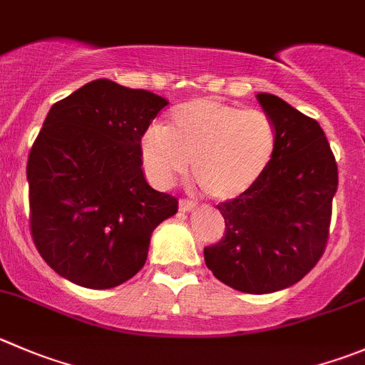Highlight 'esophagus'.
<instances>
[{"label": "esophagus", "mask_w": 365, "mask_h": 365, "mask_svg": "<svg viewBox=\"0 0 365 365\" xmlns=\"http://www.w3.org/2000/svg\"><path fill=\"white\" fill-rule=\"evenodd\" d=\"M178 207H180V210H182V212L196 210V203H194V201H189V200H180Z\"/></svg>", "instance_id": "1"}]
</instances>
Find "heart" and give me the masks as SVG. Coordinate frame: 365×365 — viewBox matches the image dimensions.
Wrapping results in <instances>:
<instances>
[{"label":"heart","instance_id":"obj_1","mask_svg":"<svg viewBox=\"0 0 365 365\" xmlns=\"http://www.w3.org/2000/svg\"><path fill=\"white\" fill-rule=\"evenodd\" d=\"M278 133L265 112L196 98L173 108L140 139V162L157 187H171L192 168L210 196H239L260 180L277 151Z\"/></svg>","mask_w":365,"mask_h":365}]
</instances>
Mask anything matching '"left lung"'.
<instances>
[{"label": "left lung", "instance_id": "left-lung-1", "mask_svg": "<svg viewBox=\"0 0 365 365\" xmlns=\"http://www.w3.org/2000/svg\"><path fill=\"white\" fill-rule=\"evenodd\" d=\"M257 100L277 126V151L257 183L217 205L225 237L205 247V262L228 287L269 294L302 280L323 255L339 175L316 119L274 94Z\"/></svg>", "mask_w": 365, "mask_h": 365}]
</instances>
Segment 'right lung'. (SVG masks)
<instances>
[{"mask_svg": "<svg viewBox=\"0 0 365 365\" xmlns=\"http://www.w3.org/2000/svg\"><path fill=\"white\" fill-rule=\"evenodd\" d=\"M165 98L100 78L49 108L26 165L30 228L46 264L87 289L125 284L178 200L146 182L140 139Z\"/></svg>", "mask_w": 365, "mask_h": 365, "instance_id": "obj_1", "label": "right lung"}]
</instances>
